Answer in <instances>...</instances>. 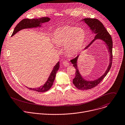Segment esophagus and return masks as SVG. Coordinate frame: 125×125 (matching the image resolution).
Returning a JSON list of instances; mask_svg holds the SVG:
<instances>
[{
	"label": "esophagus",
	"instance_id": "esophagus-1",
	"mask_svg": "<svg viewBox=\"0 0 125 125\" xmlns=\"http://www.w3.org/2000/svg\"><path fill=\"white\" fill-rule=\"evenodd\" d=\"M63 65L65 66H66V67H67V66H68L70 64H69V63L68 62V61H63Z\"/></svg>",
	"mask_w": 125,
	"mask_h": 125
}]
</instances>
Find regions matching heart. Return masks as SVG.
Listing matches in <instances>:
<instances>
[{
	"mask_svg": "<svg viewBox=\"0 0 125 125\" xmlns=\"http://www.w3.org/2000/svg\"><path fill=\"white\" fill-rule=\"evenodd\" d=\"M86 38V32L82 28L64 26L54 31L53 42L56 46H64L66 54L72 56L81 51Z\"/></svg>",
	"mask_w": 125,
	"mask_h": 125,
	"instance_id": "b5f03b06",
	"label": "heart"
}]
</instances>
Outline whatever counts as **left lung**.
<instances>
[{
    "instance_id": "left-lung-1",
    "label": "left lung",
    "mask_w": 125,
    "mask_h": 125,
    "mask_svg": "<svg viewBox=\"0 0 125 125\" xmlns=\"http://www.w3.org/2000/svg\"><path fill=\"white\" fill-rule=\"evenodd\" d=\"M81 21L84 22L89 27L90 30H91L92 33H94L95 35L94 39L91 42V43L85 48V50L87 49L88 47L90 46L96 40H101L103 41L108 49V52L109 53L110 60L109 66L106 70L104 74L102 75L100 78L96 79L93 81L87 80L85 79L83 76L81 75L79 70L78 69L77 66V61L78 59L79 56H77L76 58L71 60L70 61L73 64V66L76 69L75 77L73 80V83L75 87L80 90H88L92 89L97 85H98L103 79L107 75L109 70L111 69L112 63V48H113V41L110 35L109 32L107 31L105 27L101 22L98 19L95 18H84Z\"/></svg>"
}]
</instances>
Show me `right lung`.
<instances>
[{
    "label": "right lung",
    "mask_w": 125,
    "mask_h": 125,
    "mask_svg": "<svg viewBox=\"0 0 125 125\" xmlns=\"http://www.w3.org/2000/svg\"><path fill=\"white\" fill-rule=\"evenodd\" d=\"M50 20V18L48 17H41L40 18H34L32 19H29L27 18L21 20L16 26L11 36H13L17 32L22 29L41 27V25L43 23L49 21ZM59 62H58L53 67V69L52 70L47 81L45 82V83L43 85L39 87L35 88H27L31 90L35 91L38 92H44L47 91L49 90L52 87L55 79L56 74L57 71L59 70Z\"/></svg>",
    "instance_id": "1"
}]
</instances>
